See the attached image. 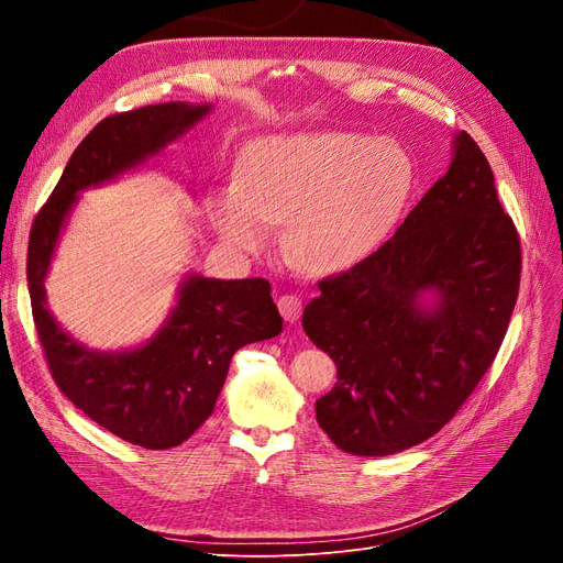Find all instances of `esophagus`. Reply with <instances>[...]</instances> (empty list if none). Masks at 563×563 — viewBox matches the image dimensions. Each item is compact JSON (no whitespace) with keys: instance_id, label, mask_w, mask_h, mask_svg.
<instances>
[{"instance_id":"obj_1","label":"esophagus","mask_w":563,"mask_h":563,"mask_svg":"<svg viewBox=\"0 0 563 563\" xmlns=\"http://www.w3.org/2000/svg\"><path fill=\"white\" fill-rule=\"evenodd\" d=\"M278 310L285 317V321H297L301 317V299L294 297V294H283L278 299Z\"/></svg>"}]
</instances>
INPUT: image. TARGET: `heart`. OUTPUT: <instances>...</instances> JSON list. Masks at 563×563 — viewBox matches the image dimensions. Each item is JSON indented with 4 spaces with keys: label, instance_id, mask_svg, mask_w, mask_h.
I'll return each mask as SVG.
<instances>
[{
    "label": "heart",
    "instance_id": "1",
    "mask_svg": "<svg viewBox=\"0 0 563 563\" xmlns=\"http://www.w3.org/2000/svg\"><path fill=\"white\" fill-rule=\"evenodd\" d=\"M412 183V159L393 139L274 134L244 147L240 177L212 191L207 212L223 242L244 253H262L269 223H283L285 255L314 274H333L386 240Z\"/></svg>",
    "mask_w": 563,
    "mask_h": 563
}]
</instances>
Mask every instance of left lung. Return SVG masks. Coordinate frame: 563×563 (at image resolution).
Segmentation results:
<instances>
[{
  "label": "left lung",
  "instance_id": "1",
  "mask_svg": "<svg viewBox=\"0 0 563 563\" xmlns=\"http://www.w3.org/2000/svg\"><path fill=\"white\" fill-rule=\"evenodd\" d=\"M520 236L467 132L450 170L372 255L317 283L303 331L338 365L317 422L353 456H388L445 427L507 335L520 287ZM435 290L433 309L419 306Z\"/></svg>",
  "mask_w": 563,
  "mask_h": 563
}]
</instances>
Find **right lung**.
Returning a JSON list of instances; mask_svg holds the SVG:
<instances>
[{
	"mask_svg": "<svg viewBox=\"0 0 563 563\" xmlns=\"http://www.w3.org/2000/svg\"><path fill=\"white\" fill-rule=\"evenodd\" d=\"M207 111L166 102L104 118L77 145L29 234V297L52 378L84 416L145 450L183 445L214 412L234 351L283 331L269 280L189 276L164 329L125 353L77 344L49 314L43 280L77 191L139 166Z\"/></svg>",
	"mask_w": 563,
	"mask_h": 563,
	"instance_id": "obj_1",
	"label": "right lung"
}]
</instances>
